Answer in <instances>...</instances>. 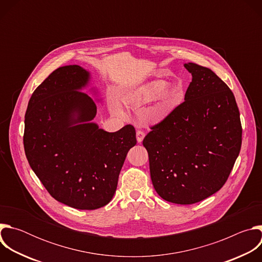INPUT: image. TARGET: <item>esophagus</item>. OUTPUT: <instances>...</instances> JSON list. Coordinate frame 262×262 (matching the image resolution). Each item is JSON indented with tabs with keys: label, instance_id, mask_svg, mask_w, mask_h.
<instances>
[{
	"label": "esophagus",
	"instance_id": "esophagus-1",
	"mask_svg": "<svg viewBox=\"0 0 262 262\" xmlns=\"http://www.w3.org/2000/svg\"><path fill=\"white\" fill-rule=\"evenodd\" d=\"M145 137V133L143 130H137V141L138 143H141Z\"/></svg>",
	"mask_w": 262,
	"mask_h": 262
}]
</instances>
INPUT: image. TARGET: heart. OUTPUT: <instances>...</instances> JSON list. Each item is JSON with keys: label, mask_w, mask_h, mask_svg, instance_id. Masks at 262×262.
Segmentation results:
<instances>
[{"label": "heart", "mask_w": 262, "mask_h": 262, "mask_svg": "<svg viewBox=\"0 0 262 262\" xmlns=\"http://www.w3.org/2000/svg\"><path fill=\"white\" fill-rule=\"evenodd\" d=\"M180 94L181 91L169 86L165 80L157 79L148 81L130 91L126 96V101L129 104L141 106L150 103L161 97L165 103L169 104L173 100L177 99Z\"/></svg>", "instance_id": "heart-1"}]
</instances>
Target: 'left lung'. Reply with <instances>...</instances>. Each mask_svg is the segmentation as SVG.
Listing matches in <instances>:
<instances>
[{
	"label": "left lung",
	"instance_id": "left-lung-1",
	"mask_svg": "<svg viewBox=\"0 0 262 262\" xmlns=\"http://www.w3.org/2000/svg\"><path fill=\"white\" fill-rule=\"evenodd\" d=\"M184 67L192 82L177 105L143 140L157 193L166 201L193 204L227 181L242 146V123L230 88L209 68Z\"/></svg>",
	"mask_w": 262,
	"mask_h": 262
}]
</instances>
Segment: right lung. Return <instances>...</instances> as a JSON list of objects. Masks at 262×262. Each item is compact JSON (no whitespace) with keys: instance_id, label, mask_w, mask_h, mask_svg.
I'll use <instances>...</instances> for the list:
<instances>
[{"instance_id":"obj_1","label":"right lung","mask_w":262,"mask_h":262,"mask_svg":"<svg viewBox=\"0 0 262 262\" xmlns=\"http://www.w3.org/2000/svg\"><path fill=\"white\" fill-rule=\"evenodd\" d=\"M90 73L79 65L59 67L33 92L25 115L27 160L50 195L77 209H97L113 198L129 149L130 124L107 133L91 121L94 100L81 90Z\"/></svg>"}]
</instances>
